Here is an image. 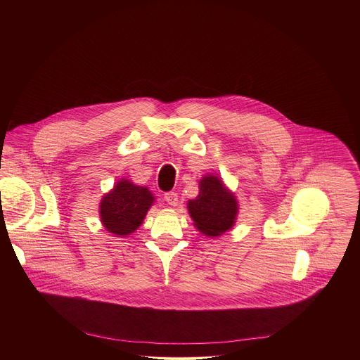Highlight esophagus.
I'll use <instances>...</instances> for the list:
<instances>
[{
	"label": "esophagus",
	"mask_w": 360,
	"mask_h": 360,
	"mask_svg": "<svg viewBox=\"0 0 360 360\" xmlns=\"http://www.w3.org/2000/svg\"><path fill=\"white\" fill-rule=\"evenodd\" d=\"M165 201L170 206H177V204H179V195H177V193H174V191L165 193Z\"/></svg>",
	"instance_id": "esophagus-1"
}]
</instances>
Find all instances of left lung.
<instances>
[{"label": "left lung", "mask_w": 360, "mask_h": 360, "mask_svg": "<svg viewBox=\"0 0 360 360\" xmlns=\"http://www.w3.org/2000/svg\"><path fill=\"white\" fill-rule=\"evenodd\" d=\"M237 201L214 176H205L200 181V195L188 201V212L194 226L205 236H220L234 224Z\"/></svg>", "instance_id": "1"}]
</instances>
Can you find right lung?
Returning <instances> with one entry per match:
<instances>
[{"instance_id": "right-lung-1", "label": "right lung", "mask_w": 360, "mask_h": 360, "mask_svg": "<svg viewBox=\"0 0 360 360\" xmlns=\"http://www.w3.org/2000/svg\"><path fill=\"white\" fill-rule=\"evenodd\" d=\"M154 197L147 187L120 180L101 201L100 214L103 227L116 236H129L143 223Z\"/></svg>"}]
</instances>
